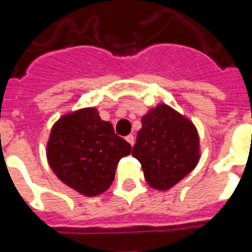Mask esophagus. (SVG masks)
Instances as JSON below:
<instances>
[{"mask_svg": "<svg viewBox=\"0 0 252 252\" xmlns=\"http://www.w3.org/2000/svg\"><path fill=\"white\" fill-rule=\"evenodd\" d=\"M126 140L130 144V145H133V144H134V136H133V134H128V136L126 137Z\"/></svg>", "mask_w": 252, "mask_h": 252, "instance_id": "34e87169", "label": "esophagus"}]
</instances>
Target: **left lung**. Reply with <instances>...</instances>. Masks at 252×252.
<instances>
[{
    "mask_svg": "<svg viewBox=\"0 0 252 252\" xmlns=\"http://www.w3.org/2000/svg\"><path fill=\"white\" fill-rule=\"evenodd\" d=\"M132 149L152 188L168 190L188 176L199 158V139L193 123L165 104L141 119Z\"/></svg>",
    "mask_w": 252,
    "mask_h": 252,
    "instance_id": "obj_1",
    "label": "left lung"
}]
</instances>
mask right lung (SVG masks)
I'll use <instances>...</instances> for the list:
<instances>
[{"mask_svg": "<svg viewBox=\"0 0 252 252\" xmlns=\"http://www.w3.org/2000/svg\"><path fill=\"white\" fill-rule=\"evenodd\" d=\"M132 151L112 124L95 108L79 109L55 123L47 143V160L57 177L80 194L94 197L108 189L119 161Z\"/></svg>", "mask_w": 252, "mask_h": 252, "instance_id": "add662e5", "label": "right lung"}]
</instances>
